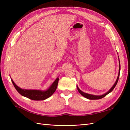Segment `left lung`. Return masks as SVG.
<instances>
[{"instance_id":"left-lung-1","label":"left lung","mask_w":130,"mask_h":130,"mask_svg":"<svg viewBox=\"0 0 130 130\" xmlns=\"http://www.w3.org/2000/svg\"><path fill=\"white\" fill-rule=\"evenodd\" d=\"M120 62V61H119ZM120 67H119V75H118V78H117V80L116 81V82L115 83V84H113V86L112 87V88H111V89L109 90V91H107L106 93H105V94L102 95H100V96H96V95H91V94H87V93H85L83 91H81L79 89V88L77 87V89L79 92V93L82 95H83L84 97L87 98L88 99H90V100H97V99H102V98H103L104 97H105L106 95L108 94L109 93H110V92H111V91L113 90V89H114V88L115 87V86L116 85L117 83H118V82L119 80V76H120Z\"/></svg>"}]
</instances>
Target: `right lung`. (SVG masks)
Returning a JSON list of instances; mask_svg holds the SVG:
<instances>
[{
    "mask_svg": "<svg viewBox=\"0 0 130 130\" xmlns=\"http://www.w3.org/2000/svg\"><path fill=\"white\" fill-rule=\"evenodd\" d=\"M11 80L16 90L21 95L33 100H43L49 98L54 93L57 89V87L59 78H57L51 85V86L46 91H41L38 90H26L21 89V88L18 87L14 83V82L11 79Z\"/></svg>",
    "mask_w": 130,
    "mask_h": 130,
    "instance_id": "right-lung-1",
    "label": "right lung"
}]
</instances>
